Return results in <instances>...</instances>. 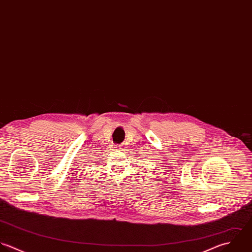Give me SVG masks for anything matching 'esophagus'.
I'll list each match as a JSON object with an SVG mask.
<instances>
[{
	"label": "esophagus",
	"instance_id": "esophagus-1",
	"mask_svg": "<svg viewBox=\"0 0 252 252\" xmlns=\"http://www.w3.org/2000/svg\"><path fill=\"white\" fill-rule=\"evenodd\" d=\"M120 148H121L120 145H117V144L113 145V149H115V150H118V149H120Z\"/></svg>",
	"mask_w": 252,
	"mask_h": 252
}]
</instances>
